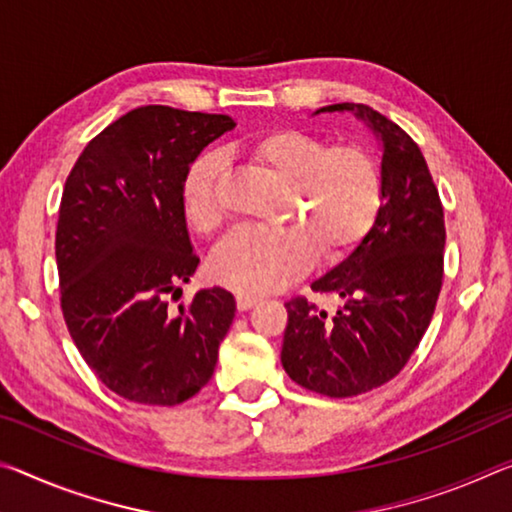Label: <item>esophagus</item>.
Masks as SVG:
<instances>
[{
  "instance_id": "obj_1",
  "label": "esophagus",
  "mask_w": 512,
  "mask_h": 512,
  "mask_svg": "<svg viewBox=\"0 0 512 512\" xmlns=\"http://www.w3.org/2000/svg\"><path fill=\"white\" fill-rule=\"evenodd\" d=\"M259 303V298L253 294H237V310L239 312H248L250 307H255Z\"/></svg>"
}]
</instances>
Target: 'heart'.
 I'll return each instance as SVG.
<instances>
[{
  "mask_svg": "<svg viewBox=\"0 0 512 512\" xmlns=\"http://www.w3.org/2000/svg\"><path fill=\"white\" fill-rule=\"evenodd\" d=\"M259 173L289 182L282 230H241L212 257L221 285L264 294L291 285L312 269L344 262L369 237L383 207V168L358 143L330 145L303 129L280 127L248 145ZM227 164L221 152L193 161L182 180V209L193 232L212 237L227 221Z\"/></svg>",
  "mask_w": 512,
  "mask_h": 512,
  "instance_id": "b5f03b06",
  "label": "heart"
}]
</instances>
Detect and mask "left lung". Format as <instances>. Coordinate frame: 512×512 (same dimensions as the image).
I'll return each mask as SVG.
<instances>
[{
	"instance_id": "obj_1",
	"label": "left lung",
	"mask_w": 512,
	"mask_h": 512,
	"mask_svg": "<svg viewBox=\"0 0 512 512\" xmlns=\"http://www.w3.org/2000/svg\"><path fill=\"white\" fill-rule=\"evenodd\" d=\"M319 111H355L383 141V207L360 248L312 285L342 300L335 312L287 300L280 358L300 387L346 399L389 383L417 351L442 289L446 230L424 154L399 125L367 104Z\"/></svg>"
}]
</instances>
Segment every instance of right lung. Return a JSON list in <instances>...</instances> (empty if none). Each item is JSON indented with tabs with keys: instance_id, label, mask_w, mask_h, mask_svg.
I'll return each instance as SVG.
<instances>
[{
	"instance_id": "obj_1",
	"label": "right lung",
	"mask_w": 512,
	"mask_h": 512,
	"mask_svg": "<svg viewBox=\"0 0 512 512\" xmlns=\"http://www.w3.org/2000/svg\"><path fill=\"white\" fill-rule=\"evenodd\" d=\"M234 125L223 113L139 107L86 145L63 186L54 243L63 319L91 371L127 401L184 403L214 373L234 296L200 289L177 310L168 296L200 264L182 180Z\"/></svg>"
}]
</instances>
